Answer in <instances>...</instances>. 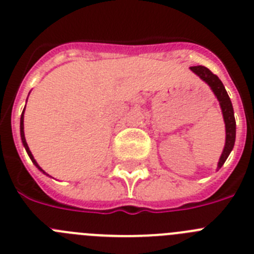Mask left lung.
<instances>
[{"label": "left lung", "mask_w": 254, "mask_h": 254, "mask_svg": "<svg viewBox=\"0 0 254 254\" xmlns=\"http://www.w3.org/2000/svg\"><path fill=\"white\" fill-rule=\"evenodd\" d=\"M190 69L196 73L197 76L202 78L203 81L211 87V90L214 91L215 96L217 98L223 111L224 122H225V129H226V140H225V147L224 151L220 156L219 164H217V169L223 167L225 160L228 159L229 154L232 152L233 147H234L235 142V118H234V109H233V104L230 102L228 93H226L225 87H224L223 82L217 77L216 75L211 72L210 69L205 66H192Z\"/></svg>", "instance_id": "8db88e82"}]
</instances>
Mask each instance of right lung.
I'll return each mask as SVG.
<instances>
[{"label": "right lung", "instance_id": "right-lung-1", "mask_svg": "<svg viewBox=\"0 0 254 254\" xmlns=\"http://www.w3.org/2000/svg\"><path fill=\"white\" fill-rule=\"evenodd\" d=\"M20 134H21V141H22V145H24V147H25L26 152H28V155H29V158L31 159V161H33V163H34V165H35V167L38 168V169L40 170V172H43L44 174H46V172H44V170L42 169V168H40L39 165H38V163H37V161H35L34 156H33V154H31V152H30V150H29L28 143H26V140H25V134H24V111H22L21 118H20Z\"/></svg>", "mask_w": 254, "mask_h": 254}]
</instances>
